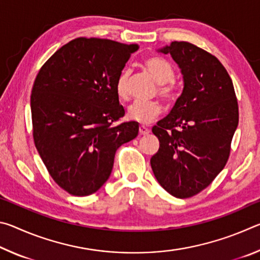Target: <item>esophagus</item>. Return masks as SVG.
Masks as SVG:
<instances>
[{
    "instance_id": "1",
    "label": "esophagus",
    "mask_w": 260,
    "mask_h": 260,
    "mask_svg": "<svg viewBox=\"0 0 260 260\" xmlns=\"http://www.w3.org/2000/svg\"><path fill=\"white\" fill-rule=\"evenodd\" d=\"M149 132H150V131H149L147 127H144V126H140L139 127V134L140 135H148Z\"/></svg>"
}]
</instances>
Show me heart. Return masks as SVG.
I'll return each mask as SVG.
<instances>
[{
	"mask_svg": "<svg viewBox=\"0 0 260 260\" xmlns=\"http://www.w3.org/2000/svg\"><path fill=\"white\" fill-rule=\"evenodd\" d=\"M143 68L158 83V95L166 102H174L177 100V89L172 83L174 79V70L169 61L158 56L147 57L143 60ZM128 71H122L118 76L114 89L118 99L128 100ZM161 107L158 102H136L128 109V119L142 125H148L159 116Z\"/></svg>",
	"mask_w": 260,
	"mask_h": 260,
	"instance_id": "1",
	"label": "heart"
}]
</instances>
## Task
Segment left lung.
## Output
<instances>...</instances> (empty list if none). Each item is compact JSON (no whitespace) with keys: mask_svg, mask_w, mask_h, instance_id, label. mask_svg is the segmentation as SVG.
Returning a JSON list of instances; mask_svg holds the SVG:
<instances>
[{"mask_svg":"<svg viewBox=\"0 0 260 260\" xmlns=\"http://www.w3.org/2000/svg\"><path fill=\"white\" fill-rule=\"evenodd\" d=\"M158 51L170 54L181 69L183 90L169 116L152 127L159 149L150 164L167 192L188 199L225 167L239 125V104L230 74L215 56L184 41Z\"/></svg>","mask_w":260,"mask_h":260,"instance_id":"1","label":"left lung"}]
</instances>
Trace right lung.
Returning <instances> with one entry per match:
<instances>
[{"label":"right lung","instance_id":"add662e5","mask_svg":"<svg viewBox=\"0 0 260 260\" xmlns=\"http://www.w3.org/2000/svg\"><path fill=\"white\" fill-rule=\"evenodd\" d=\"M138 49L78 38L59 48L35 78L34 144L50 177L73 196L98 191L111 174L117 149L138 136V122L112 126L125 114L114 83Z\"/></svg>","mask_w":260,"mask_h":260}]
</instances>
